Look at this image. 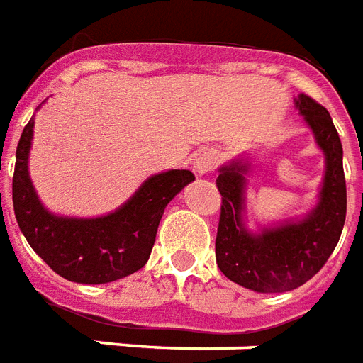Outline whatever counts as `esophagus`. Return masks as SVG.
Instances as JSON below:
<instances>
[{
  "label": "esophagus",
  "instance_id": "34e87169",
  "mask_svg": "<svg viewBox=\"0 0 363 363\" xmlns=\"http://www.w3.org/2000/svg\"><path fill=\"white\" fill-rule=\"evenodd\" d=\"M217 165V157L213 152H209V150H203L200 154L196 155L194 161V171L198 174H206L209 171H213Z\"/></svg>",
  "mask_w": 363,
  "mask_h": 363
}]
</instances>
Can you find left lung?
Returning <instances> with one entry per match:
<instances>
[{"mask_svg": "<svg viewBox=\"0 0 363 363\" xmlns=\"http://www.w3.org/2000/svg\"><path fill=\"white\" fill-rule=\"evenodd\" d=\"M296 109L325 154V177L319 202L300 221H284L252 233L244 225L246 174L250 163L236 160L217 177L221 216L216 259L223 275L256 292H286L302 286L325 265L337 246L346 219V181L342 144L329 111L300 94Z\"/></svg>", "mask_w": 363, "mask_h": 363, "instance_id": "left-lung-1", "label": "left lung"}]
</instances>
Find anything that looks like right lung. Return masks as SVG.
<instances>
[{
  "label": "right lung",
  "instance_id": "obj_1",
  "mask_svg": "<svg viewBox=\"0 0 363 363\" xmlns=\"http://www.w3.org/2000/svg\"><path fill=\"white\" fill-rule=\"evenodd\" d=\"M34 119L24 127L13 174V208L32 250L57 275L80 284H104L146 265L161 216L194 174L171 169L152 174L119 209L101 217L55 216L42 206L28 174Z\"/></svg>",
  "mask_w": 363,
  "mask_h": 363
}]
</instances>
